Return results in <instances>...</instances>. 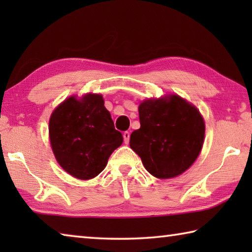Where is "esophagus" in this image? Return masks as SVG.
I'll use <instances>...</instances> for the list:
<instances>
[{
	"mask_svg": "<svg viewBox=\"0 0 252 252\" xmlns=\"http://www.w3.org/2000/svg\"><path fill=\"white\" fill-rule=\"evenodd\" d=\"M123 139H125V143L126 144H129V141H130V132L126 131L125 133H123Z\"/></svg>",
	"mask_w": 252,
	"mask_h": 252,
	"instance_id": "1",
	"label": "esophagus"
}]
</instances>
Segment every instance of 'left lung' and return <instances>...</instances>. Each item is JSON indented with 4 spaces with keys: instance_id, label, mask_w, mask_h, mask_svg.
I'll list each match as a JSON object with an SVG mask.
<instances>
[{
    "instance_id": "left-lung-1",
    "label": "left lung",
    "mask_w": 252,
    "mask_h": 252,
    "mask_svg": "<svg viewBox=\"0 0 252 252\" xmlns=\"http://www.w3.org/2000/svg\"><path fill=\"white\" fill-rule=\"evenodd\" d=\"M140 129L130 147L147 171L158 179L180 176L197 160L206 125L197 106L178 94L150 97L139 104Z\"/></svg>"
}]
</instances>
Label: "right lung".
<instances>
[{"label":"right lung","instance_id":"obj_1","mask_svg":"<svg viewBox=\"0 0 252 252\" xmlns=\"http://www.w3.org/2000/svg\"><path fill=\"white\" fill-rule=\"evenodd\" d=\"M49 139L61 168L79 180H90L106 167L123 142L100 93L71 95L51 113Z\"/></svg>","mask_w":252,"mask_h":252}]
</instances>
